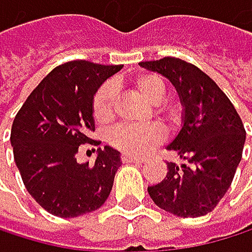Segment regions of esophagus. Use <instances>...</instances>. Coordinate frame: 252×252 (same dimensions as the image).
<instances>
[{
    "label": "esophagus",
    "mask_w": 252,
    "mask_h": 252,
    "mask_svg": "<svg viewBox=\"0 0 252 252\" xmlns=\"http://www.w3.org/2000/svg\"><path fill=\"white\" fill-rule=\"evenodd\" d=\"M121 160H122V163H142L143 161V158L134 157V156H130V154H122Z\"/></svg>",
    "instance_id": "34e87169"
}]
</instances>
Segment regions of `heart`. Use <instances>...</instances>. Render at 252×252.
<instances>
[{"label":"heart","instance_id":"heart-1","mask_svg":"<svg viewBox=\"0 0 252 252\" xmlns=\"http://www.w3.org/2000/svg\"><path fill=\"white\" fill-rule=\"evenodd\" d=\"M130 88L139 94L145 101L156 105L158 115L166 116L169 110L160 102L164 98V83L160 77L148 72H142L128 80ZM92 115L96 122L107 124L115 116V91L112 84L105 83L99 86L92 99ZM164 140V131L160 125L147 127H131V125H118L107 134V142L113 148L124 154L140 157L148 154L153 148Z\"/></svg>","mask_w":252,"mask_h":252}]
</instances>
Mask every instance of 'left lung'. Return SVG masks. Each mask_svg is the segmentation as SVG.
I'll return each mask as SVG.
<instances>
[{
  "mask_svg": "<svg viewBox=\"0 0 252 252\" xmlns=\"http://www.w3.org/2000/svg\"><path fill=\"white\" fill-rule=\"evenodd\" d=\"M166 77L185 107L183 127L168 145L185 160L168 161V174L150 186L154 204L181 218L212 212L231 186L245 145V128L233 102L199 67L177 57L140 62Z\"/></svg>",
  "mask_w": 252,
  "mask_h": 252,
  "instance_id": "obj_1",
  "label": "left lung"
}]
</instances>
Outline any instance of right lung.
Listing matches in <instances>:
<instances>
[{"label":"right lung","mask_w":252,"mask_h":252,"mask_svg":"<svg viewBox=\"0 0 252 252\" xmlns=\"http://www.w3.org/2000/svg\"><path fill=\"white\" fill-rule=\"evenodd\" d=\"M122 64L66 62L48 74L15 116L10 142L24 185L51 215L77 218L99 209L109 198L121 166L116 150H98L94 164L78 163L84 143L96 145L92 99Z\"/></svg>","instance_id":"1"}]
</instances>
